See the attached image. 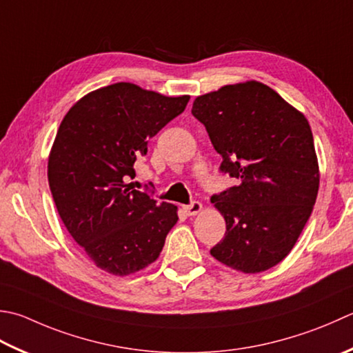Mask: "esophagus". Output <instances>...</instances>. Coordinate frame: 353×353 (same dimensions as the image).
I'll use <instances>...</instances> for the list:
<instances>
[{
  "label": "esophagus",
  "instance_id": "esophagus-1",
  "mask_svg": "<svg viewBox=\"0 0 353 353\" xmlns=\"http://www.w3.org/2000/svg\"><path fill=\"white\" fill-rule=\"evenodd\" d=\"M202 208H203V206L200 202H192L190 205H183V210H185L186 214H188V216H196V214L202 211Z\"/></svg>",
  "mask_w": 353,
  "mask_h": 353
}]
</instances>
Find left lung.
Here are the masks:
<instances>
[{
    "mask_svg": "<svg viewBox=\"0 0 353 353\" xmlns=\"http://www.w3.org/2000/svg\"><path fill=\"white\" fill-rule=\"evenodd\" d=\"M192 116L203 123L220 171L237 185L211 197L226 222L211 250L245 274L279 265L312 214L320 186L312 130L301 112L259 81L197 96Z\"/></svg>",
    "mask_w": 353,
    "mask_h": 353,
    "instance_id": "left-lung-1",
    "label": "left lung"
}]
</instances>
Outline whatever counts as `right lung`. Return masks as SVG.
Instances as JSON below:
<instances>
[{
	"label": "right lung",
	"instance_id": "obj_1",
	"mask_svg": "<svg viewBox=\"0 0 353 353\" xmlns=\"http://www.w3.org/2000/svg\"><path fill=\"white\" fill-rule=\"evenodd\" d=\"M188 101L116 82L85 94L62 119L48 154V185L62 223L102 271L125 277L154 263L177 223L176 205L159 203L128 179L150 137Z\"/></svg>",
	"mask_w": 353,
	"mask_h": 353
}]
</instances>
